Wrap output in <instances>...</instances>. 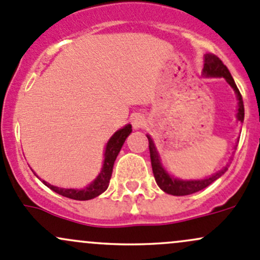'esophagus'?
Returning <instances> with one entry per match:
<instances>
[{
    "label": "esophagus",
    "mask_w": 260,
    "mask_h": 260,
    "mask_svg": "<svg viewBox=\"0 0 260 260\" xmlns=\"http://www.w3.org/2000/svg\"><path fill=\"white\" fill-rule=\"evenodd\" d=\"M131 122H132V125L135 129H138V128H142L146 125V118H144L142 114H135V116L131 118Z\"/></svg>",
    "instance_id": "34e87169"
}]
</instances>
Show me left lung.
Segmentation results:
<instances>
[{
  "label": "left lung",
  "mask_w": 260,
  "mask_h": 260,
  "mask_svg": "<svg viewBox=\"0 0 260 260\" xmlns=\"http://www.w3.org/2000/svg\"><path fill=\"white\" fill-rule=\"evenodd\" d=\"M203 76L204 77H223L226 81V83L233 88L236 92L237 100H238V109H237V121L242 123L244 121V105H243L242 94H240L239 89L237 88V84L232 77L231 72L226 68V66L223 64V62L218 58L217 56L212 53L204 54V67H203ZM149 142V153H151V163L153 174H154L155 182H157L158 187L163 190V192L168 193L172 196H188L193 194V193L199 192V190L204 189L215 182L218 178L223 176L228 169V165L223 167L220 171L215 172L212 176L207 177L204 179H180L177 177H173L169 174L168 172L163 168L162 163H160L159 153H158L155 144L151 138V136L147 135ZM237 148V146L234 147Z\"/></svg>",
  "instance_id": "obj_1"
}]
</instances>
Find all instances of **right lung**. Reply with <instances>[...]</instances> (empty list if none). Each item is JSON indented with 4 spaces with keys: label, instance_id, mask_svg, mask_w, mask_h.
Returning <instances> with one entry per match:
<instances>
[{
    "label": "right lung",
    "instance_id": "1",
    "mask_svg": "<svg viewBox=\"0 0 260 260\" xmlns=\"http://www.w3.org/2000/svg\"><path fill=\"white\" fill-rule=\"evenodd\" d=\"M131 132H132V125L125 124L124 127L117 131V132L108 139L107 144H106L105 153H103L105 159H103V166L102 168H101V172L98 173V176L95 177V179L92 180L87 187L82 188V189H75V188H59L56 187V185L50 184V183H47L46 180H41L43 182V184L47 185V187L53 190V192L58 193V194L63 197H67V198L75 199V201H88V199L95 198V197L102 194V193L108 188L109 179H111L112 171H113L114 160H116L117 155H118L119 151H121L123 143H124V141L127 139L128 136L131 135Z\"/></svg>",
    "mask_w": 260,
    "mask_h": 260
}]
</instances>
